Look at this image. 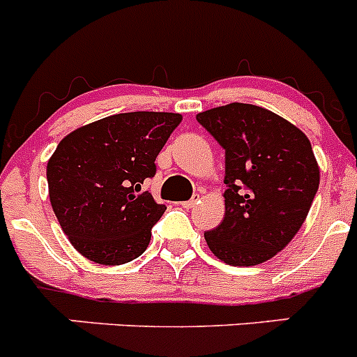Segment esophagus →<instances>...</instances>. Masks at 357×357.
<instances>
[{
	"instance_id": "esophagus-1",
	"label": "esophagus",
	"mask_w": 357,
	"mask_h": 357,
	"mask_svg": "<svg viewBox=\"0 0 357 357\" xmlns=\"http://www.w3.org/2000/svg\"><path fill=\"white\" fill-rule=\"evenodd\" d=\"M198 202H199V196L195 195L191 199H188V202L182 203V206H184V208H192V206L198 205Z\"/></svg>"
}]
</instances>
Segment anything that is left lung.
<instances>
[{
	"label": "left lung",
	"mask_w": 357,
	"mask_h": 357,
	"mask_svg": "<svg viewBox=\"0 0 357 357\" xmlns=\"http://www.w3.org/2000/svg\"><path fill=\"white\" fill-rule=\"evenodd\" d=\"M226 151L222 222L205 233L233 266H254L300 231L319 189V166L301 130L263 107L229 103L196 115Z\"/></svg>",
	"instance_id": "left-lung-1"
}]
</instances>
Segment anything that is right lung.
Instances as JSON below:
<instances>
[{"label": "right lung", "instance_id": "right-lung-1", "mask_svg": "<svg viewBox=\"0 0 357 357\" xmlns=\"http://www.w3.org/2000/svg\"><path fill=\"white\" fill-rule=\"evenodd\" d=\"M181 114L128 112L75 130L47 162L50 205L71 245L98 264H124L145 252L166 206L144 181L181 124Z\"/></svg>", "mask_w": 357, "mask_h": 357}]
</instances>
